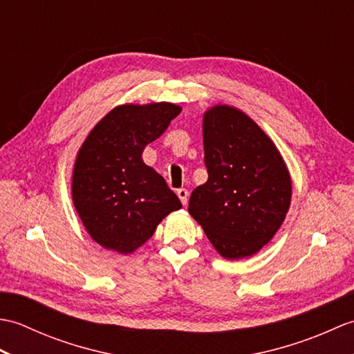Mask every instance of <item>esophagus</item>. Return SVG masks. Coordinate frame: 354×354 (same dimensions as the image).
<instances>
[{"mask_svg": "<svg viewBox=\"0 0 354 354\" xmlns=\"http://www.w3.org/2000/svg\"><path fill=\"white\" fill-rule=\"evenodd\" d=\"M176 194H178V198L181 199L183 205H185L187 201H189V190H187V189H179V190H176Z\"/></svg>", "mask_w": 354, "mask_h": 354, "instance_id": "esophagus-1", "label": "esophagus"}]
</instances>
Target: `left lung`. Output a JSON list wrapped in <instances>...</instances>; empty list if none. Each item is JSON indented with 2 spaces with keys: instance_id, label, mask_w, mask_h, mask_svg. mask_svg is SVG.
Wrapping results in <instances>:
<instances>
[{
  "instance_id": "obj_1",
  "label": "left lung",
  "mask_w": 354,
  "mask_h": 354,
  "mask_svg": "<svg viewBox=\"0 0 354 354\" xmlns=\"http://www.w3.org/2000/svg\"><path fill=\"white\" fill-rule=\"evenodd\" d=\"M202 127L208 179L193 190L189 213L222 257H251L288 214L289 170L272 140L237 108H209Z\"/></svg>"
}]
</instances>
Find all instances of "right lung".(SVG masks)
<instances>
[{
	"label": "right lung",
	"instance_id": "obj_1",
	"mask_svg": "<svg viewBox=\"0 0 354 354\" xmlns=\"http://www.w3.org/2000/svg\"><path fill=\"white\" fill-rule=\"evenodd\" d=\"M181 106L167 102L120 104L89 132L74 162L73 202L97 243L131 254L153 236L181 201L142 161V150L161 137Z\"/></svg>",
	"mask_w": 354,
	"mask_h": 354
}]
</instances>
